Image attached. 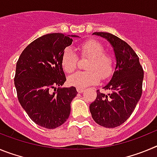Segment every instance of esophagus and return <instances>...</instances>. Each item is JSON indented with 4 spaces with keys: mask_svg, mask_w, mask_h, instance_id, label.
Segmentation results:
<instances>
[{
    "mask_svg": "<svg viewBox=\"0 0 157 157\" xmlns=\"http://www.w3.org/2000/svg\"><path fill=\"white\" fill-rule=\"evenodd\" d=\"M77 91H78V93H80V94H82V93H83L84 91H85V90H84V89H82V88H77Z\"/></svg>",
    "mask_w": 157,
    "mask_h": 157,
    "instance_id": "esophagus-1",
    "label": "esophagus"
}]
</instances>
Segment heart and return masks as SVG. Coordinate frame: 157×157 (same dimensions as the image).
Masks as SVG:
<instances>
[{
  "label": "heart",
  "instance_id": "b5f03b06",
  "mask_svg": "<svg viewBox=\"0 0 157 157\" xmlns=\"http://www.w3.org/2000/svg\"><path fill=\"white\" fill-rule=\"evenodd\" d=\"M82 56L89 57L86 71H77L69 76L67 82L71 86L86 88L98 84L101 78H109L114 67V59L111 54L105 52V48L100 41L90 39L81 43L78 47ZM78 57L71 48H66L61 56V66L66 73H71L77 67Z\"/></svg>",
  "mask_w": 157,
  "mask_h": 157
}]
</instances>
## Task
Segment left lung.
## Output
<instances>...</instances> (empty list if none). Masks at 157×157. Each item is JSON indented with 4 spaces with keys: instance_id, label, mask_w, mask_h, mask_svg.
Instances as JSON below:
<instances>
[{
    "instance_id": "left-lung-1",
    "label": "left lung",
    "mask_w": 157,
    "mask_h": 157,
    "mask_svg": "<svg viewBox=\"0 0 157 157\" xmlns=\"http://www.w3.org/2000/svg\"><path fill=\"white\" fill-rule=\"evenodd\" d=\"M93 34L109 41L114 50L116 65L110 82L103 87L112 93L105 94L97 90V98L90 105V111L98 124L114 128L127 121L134 112L142 93L144 71L138 55L126 41L106 32Z\"/></svg>"
}]
</instances>
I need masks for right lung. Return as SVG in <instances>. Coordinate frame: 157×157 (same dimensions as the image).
<instances>
[{"label": "right lung", "instance_id": "obj_1", "mask_svg": "<svg viewBox=\"0 0 157 157\" xmlns=\"http://www.w3.org/2000/svg\"><path fill=\"white\" fill-rule=\"evenodd\" d=\"M74 37L78 36H41L24 48L16 63L14 82L18 100L29 117L45 128H56L67 121L71 102L78 94L74 86L56 87L66 81L61 56Z\"/></svg>", "mask_w": 157, "mask_h": 157}]
</instances>
